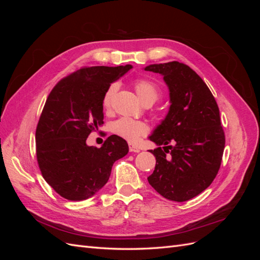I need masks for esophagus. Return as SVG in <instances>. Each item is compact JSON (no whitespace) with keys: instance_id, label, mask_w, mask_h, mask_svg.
<instances>
[{"instance_id":"34e87169","label":"esophagus","mask_w":260,"mask_h":260,"mask_svg":"<svg viewBox=\"0 0 260 260\" xmlns=\"http://www.w3.org/2000/svg\"><path fill=\"white\" fill-rule=\"evenodd\" d=\"M129 151L132 152V153H139L140 152V148L136 145H132V144H129Z\"/></svg>"}]
</instances>
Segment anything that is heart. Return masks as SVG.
<instances>
[{
  "mask_svg": "<svg viewBox=\"0 0 260 260\" xmlns=\"http://www.w3.org/2000/svg\"><path fill=\"white\" fill-rule=\"evenodd\" d=\"M135 89L138 96L142 102L147 100L156 101L159 95V88L156 83L149 81L147 79H139L135 82ZM117 91V85L115 83L111 84L107 88L104 98L103 105L104 107H108L111 105L114 94ZM112 132L124 140L129 141L131 143H136L141 137L145 136L148 132V125L146 122L132 119V118L122 117L117 119L112 123Z\"/></svg>",
  "mask_w": 260,
  "mask_h": 260,
  "instance_id": "heart-1",
  "label": "heart"
}]
</instances>
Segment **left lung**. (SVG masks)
<instances>
[{
    "label": "left lung",
    "instance_id": "8db88e82",
    "mask_svg": "<svg viewBox=\"0 0 260 260\" xmlns=\"http://www.w3.org/2000/svg\"><path fill=\"white\" fill-rule=\"evenodd\" d=\"M146 72L160 74L169 89L170 107L148 139L156 158L148 183L165 199L185 202L211 184L221 165L224 132L219 108L206 83L179 61L153 64Z\"/></svg>",
    "mask_w": 260,
    "mask_h": 260
}]
</instances>
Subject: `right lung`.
<instances>
[{
	"label": "right lung",
	"instance_id": "right-lung-1",
	"mask_svg": "<svg viewBox=\"0 0 260 260\" xmlns=\"http://www.w3.org/2000/svg\"><path fill=\"white\" fill-rule=\"evenodd\" d=\"M131 65L84 67L61 79L45 102L36 131L37 159L44 180L61 198L83 201L103 187L116 160L129 152L118 136L100 148L86 139L104 123L103 98Z\"/></svg>",
	"mask_w": 260,
	"mask_h": 260
}]
</instances>
